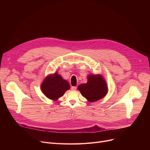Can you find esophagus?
I'll return each instance as SVG.
<instances>
[{
  "mask_svg": "<svg viewBox=\"0 0 150 150\" xmlns=\"http://www.w3.org/2000/svg\"><path fill=\"white\" fill-rule=\"evenodd\" d=\"M71 89L72 91H75L76 89V86H72V87H71Z\"/></svg>",
  "mask_w": 150,
  "mask_h": 150,
  "instance_id": "obj_1",
  "label": "esophagus"
}]
</instances>
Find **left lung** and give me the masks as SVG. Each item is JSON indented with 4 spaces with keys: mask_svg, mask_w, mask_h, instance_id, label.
Wrapping results in <instances>:
<instances>
[{
    "mask_svg": "<svg viewBox=\"0 0 150 150\" xmlns=\"http://www.w3.org/2000/svg\"><path fill=\"white\" fill-rule=\"evenodd\" d=\"M78 91L89 102L103 98L108 93L107 84L101 75H89L88 82L78 86Z\"/></svg>",
    "mask_w": 150,
    "mask_h": 150,
    "instance_id": "1",
    "label": "left lung"
}]
</instances>
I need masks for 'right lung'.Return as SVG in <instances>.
I'll use <instances>...</instances> for the list:
<instances>
[{
    "label": "right lung",
    "mask_w": 150,
    "mask_h": 150,
    "mask_svg": "<svg viewBox=\"0 0 150 150\" xmlns=\"http://www.w3.org/2000/svg\"><path fill=\"white\" fill-rule=\"evenodd\" d=\"M70 88L66 80L57 72L45 77L41 85V89L44 95L50 100L57 101L64 95Z\"/></svg>",
    "instance_id": "add662e5"
}]
</instances>
